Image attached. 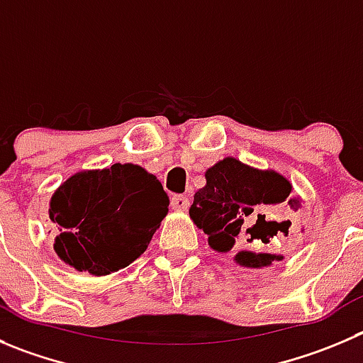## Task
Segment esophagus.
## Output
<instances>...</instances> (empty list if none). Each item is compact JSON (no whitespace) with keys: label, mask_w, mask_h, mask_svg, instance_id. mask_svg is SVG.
<instances>
[{"label":"esophagus","mask_w":363,"mask_h":363,"mask_svg":"<svg viewBox=\"0 0 363 363\" xmlns=\"http://www.w3.org/2000/svg\"><path fill=\"white\" fill-rule=\"evenodd\" d=\"M189 205H191V199L187 198V196L184 194H174L171 199V206L174 210H178V212H185V210L189 208Z\"/></svg>","instance_id":"esophagus-1"}]
</instances>
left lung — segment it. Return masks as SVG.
Returning <instances> with one entry per match:
<instances>
[{
  "instance_id": "left-lung-1",
  "label": "left lung",
  "mask_w": 363,
  "mask_h": 363,
  "mask_svg": "<svg viewBox=\"0 0 363 363\" xmlns=\"http://www.w3.org/2000/svg\"><path fill=\"white\" fill-rule=\"evenodd\" d=\"M206 185L194 194L191 213L208 235L210 247L235 255L244 267H267L281 255L272 251L289 237L287 216L299 208L292 185L274 171H258L235 158H224L205 174Z\"/></svg>"
}]
</instances>
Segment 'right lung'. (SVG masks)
Here are the masks:
<instances>
[{"instance_id": "right-lung-1", "label": "right lung", "mask_w": 363, "mask_h": 363, "mask_svg": "<svg viewBox=\"0 0 363 363\" xmlns=\"http://www.w3.org/2000/svg\"><path fill=\"white\" fill-rule=\"evenodd\" d=\"M167 206L157 176L140 165L78 172L51 198L50 219L58 231L55 251L78 271L116 272L146 251Z\"/></svg>"}]
</instances>
